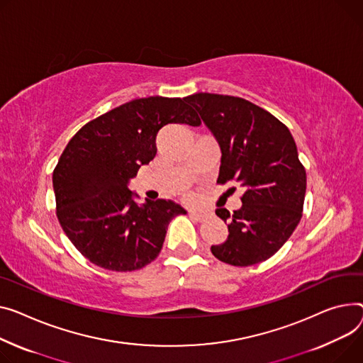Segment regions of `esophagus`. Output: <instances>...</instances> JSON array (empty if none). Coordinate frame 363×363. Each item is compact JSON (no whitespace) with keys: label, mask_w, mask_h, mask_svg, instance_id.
Listing matches in <instances>:
<instances>
[{"label":"esophagus","mask_w":363,"mask_h":363,"mask_svg":"<svg viewBox=\"0 0 363 363\" xmlns=\"http://www.w3.org/2000/svg\"><path fill=\"white\" fill-rule=\"evenodd\" d=\"M189 216L192 217V219H196V220H199V222L204 220L206 217H207V214H206V213H201V211H196V210H189Z\"/></svg>","instance_id":"1"}]
</instances>
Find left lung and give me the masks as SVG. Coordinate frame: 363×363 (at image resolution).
Masks as SVG:
<instances>
[{"label":"left lung","mask_w":363,"mask_h":363,"mask_svg":"<svg viewBox=\"0 0 363 363\" xmlns=\"http://www.w3.org/2000/svg\"><path fill=\"white\" fill-rule=\"evenodd\" d=\"M184 101L194 108L222 152L217 182L244 186L242 207L232 214L217 208L229 235L213 245V255L236 267L269 259L301 222L306 172L289 128L270 112L228 94L194 93Z\"/></svg>","instance_id":"1"}]
</instances>
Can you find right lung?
<instances>
[{
  "mask_svg": "<svg viewBox=\"0 0 363 363\" xmlns=\"http://www.w3.org/2000/svg\"><path fill=\"white\" fill-rule=\"evenodd\" d=\"M167 124L199 127L201 121L181 98L134 99L82 127L54 169L60 225L98 267L143 269L159 255L171 220L186 213L162 199L138 206L128 189L141 164L155 159L157 133Z\"/></svg>",
  "mask_w": 363,
  "mask_h": 363,
  "instance_id": "1",
  "label": "right lung"
}]
</instances>
